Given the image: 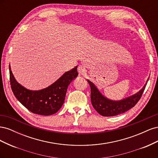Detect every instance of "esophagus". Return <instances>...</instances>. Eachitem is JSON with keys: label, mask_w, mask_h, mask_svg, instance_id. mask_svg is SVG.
<instances>
[{"label": "esophagus", "mask_w": 158, "mask_h": 158, "mask_svg": "<svg viewBox=\"0 0 158 158\" xmlns=\"http://www.w3.org/2000/svg\"><path fill=\"white\" fill-rule=\"evenodd\" d=\"M78 72L79 74L82 75V74L85 73L86 70H85V69L84 66H83L82 65H80V66H78Z\"/></svg>", "instance_id": "esophagus-1"}]
</instances>
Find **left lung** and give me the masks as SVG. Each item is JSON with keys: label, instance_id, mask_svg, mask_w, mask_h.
<instances>
[{"label": "left lung", "instance_id": "obj_1", "mask_svg": "<svg viewBox=\"0 0 158 158\" xmlns=\"http://www.w3.org/2000/svg\"><path fill=\"white\" fill-rule=\"evenodd\" d=\"M87 81L90 85L91 102L94 108L102 116L113 117L125 113L135 106L144 92L148 79L146 84L139 92L118 101H114L106 98L101 94L93 82L89 80Z\"/></svg>", "mask_w": 158, "mask_h": 158}]
</instances>
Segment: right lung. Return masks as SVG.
<instances>
[{
	"label": "right lung",
	"mask_w": 158,
	"mask_h": 158,
	"mask_svg": "<svg viewBox=\"0 0 158 158\" xmlns=\"http://www.w3.org/2000/svg\"><path fill=\"white\" fill-rule=\"evenodd\" d=\"M10 70V85L14 95L23 106L33 113L51 115L56 113L64 103L69 85L78 74L77 66L66 73L49 86L40 90L26 89L16 80Z\"/></svg>",
	"instance_id": "obj_1"
}]
</instances>
